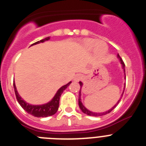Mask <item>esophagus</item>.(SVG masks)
<instances>
[{"mask_svg": "<svg viewBox=\"0 0 146 146\" xmlns=\"http://www.w3.org/2000/svg\"><path fill=\"white\" fill-rule=\"evenodd\" d=\"M83 76L81 74H77L76 76H75L74 77V80L75 81H79L80 80H81Z\"/></svg>", "mask_w": 146, "mask_h": 146, "instance_id": "1", "label": "esophagus"}]
</instances>
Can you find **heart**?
<instances>
[{
    "instance_id": "b5f03b06",
    "label": "heart",
    "mask_w": 146,
    "mask_h": 146,
    "mask_svg": "<svg viewBox=\"0 0 146 146\" xmlns=\"http://www.w3.org/2000/svg\"><path fill=\"white\" fill-rule=\"evenodd\" d=\"M84 46L88 50H92L95 48L96 53L100 56H103L107 53L108 48L103 42H97L94 39H86L84 40Z\"/></svg>"
}]
</instances>
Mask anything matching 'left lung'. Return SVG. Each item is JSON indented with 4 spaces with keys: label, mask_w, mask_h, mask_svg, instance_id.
I'll return each instance as SVG.
<instances>
[{
    "label": "left lung",
    "mask_w": 146,
    "mask_h": 146,
    "mask_svg": "<svg viewBox=\"0 0 146 146\" xmlns=\"http://www.w3.org/2000/svg\"><path fill=\"white\" fill-rule=\"evenodd\" d=\"M118 58L120 59V61H121V64H122V67H123V70H124V72H125V63H124L123 60H122V58H121L120 57V56L118 54ZM79 83H80V91H79V97H78V105H79V107H80V110H81V111H83V112L84 113L87 114V115H90V116H102V115H106V114L109 113H111V111H112L113 110V109L115 108V107H116V106L118 104V103H119L120 100H121V99H120V100H118V103H117L116 104H115V106H114L112 108L110 109L109 111H106V112H104V113H94V112H92V111H88V110L87 108H85V106L83 105V103H82L81 99H80V96H81V87H82V86H83V83H82L81 82H79ZM123 94H122V96H121V97H123Z\"/></svg>",
    "instance_id": "left-lung-1"
}]
</instances>
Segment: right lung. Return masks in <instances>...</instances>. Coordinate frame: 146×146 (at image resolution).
<instances>
[{
    "label": "right lung",
    "instance_id": "1",
    "mask_svg": "<svg viewBox=\"0 0 146 146\" xmlns=\"http://www.w3.org/2000/svg\"><path fill=\"white\" fill-rule=\"evenodd\" d=\"M49 39H50V38L47 37L46 38L43 39V40H40V41L35 42V43H34L33 44H32L31 46L38 44V43H43V42L49 40ZM70 83H71V82H69L68 84L62 86V87L58 90L56 94L55 95V96L53 97V98L52 99L49 103L44 105H40V106L31 105L29 104V103H26L25 101H24V100L21 98L20 95L18 94V91H17L15 83H13V87L14 90H15V96H16V99L17 100H18V103L21 105V107H22L28 113L31 114V115H33V116L38 117V118H40V117L44 118V117H48L54 115V114L57 112L58 109L59 107V101H60V96H61L63 92L66 90V88H67Z\"/></svg>",
    "mask_w": 146,
    "mask_h": 146
}]
</instances>
